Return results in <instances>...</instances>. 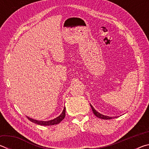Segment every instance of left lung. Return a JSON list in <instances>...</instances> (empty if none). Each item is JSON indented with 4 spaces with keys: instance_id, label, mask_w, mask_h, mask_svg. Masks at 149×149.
Here are the masks:
<instances>
[{
    "instance_id": "obj_1",
    "label": "left lung",
    "mask_w": 149,
    "mask_h": 149,
    "mask_svg": "<svg viewBox=\"0 0 149 149\" xmlns=\"http://www.w3.org/2000/svg\"><path fill=\"white\" fill-rule=\"evenodd\" d=\"M91 107L92 108V110L93 113H94V114L96 116L98 117L99 118H100V119H104V120H110V119H112V117H110V116H104L103 114H100L99 112H98L97 110H96L93 107V106L91 104Z\"/></svg>"
}]
</instances>
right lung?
Wrapping results in <instances>:
<instances>
[{"label": "right lung", "instance_id": "obj_1", "mask_svg": "<svg viewBox=\"0 0 149 149\" xmlns=\"http://www.w3.org/2000/svg\"><path fill=\"white\" fill-rule=\"evenodd\" d=\"M65 107L64 108V110H63L62 114H60L59 116H58L57 118H54V119L49 120V121H39V120L32 119V118H29L28 116H27V118H28V120L29 121H31V122H33L35 123H37V124L38 125H56V124H58V123H59L65 118Z\"/></svg>", "mask_w": 149, "mask_h": 149}]
</instances>
